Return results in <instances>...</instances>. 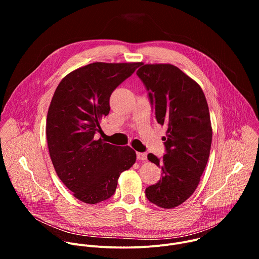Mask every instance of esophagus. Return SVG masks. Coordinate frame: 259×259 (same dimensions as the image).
Here are the masks:
<instances>
[{
    "mask_svg": "<svg viewBox=\"0 0 259 259\" xmlns=\"http://www.w3.org/2000/svg\"><path fill=\"white\" fill-rule=\"evenodd\" d=\"M136 156H137V159H138V160H142V161L146 160V157H147L145 153H137Z\"/></svg>",
    "mask_w": 259,
    "mask_h": 259,
    "instance_id": "esophagus-1",
    "label": "esophagus"
}]
</instances>
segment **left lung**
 I'll return each instance as SVG.
<instances>
[{
	"mask_svg": "<svg viewBox=\"0 0 259 259\" xmlns=\"http://www.w3.org/2000/svg\"><path fill=\"white\" fill-rule=\"evenodd\" d=\"M143 82L158 124L166 127V154L147 159L162 168V179L145 189L151 203L171 209L196 191L206 168L212 127L205 94L200 85L169 63L140 64L136 71Z\"/></svg>",
	"mask_w": 259,
	"mask_h": 259,
	"instance_id": "left-lung-1",
	"label": "left lung"
}]
</instances>
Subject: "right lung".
Masks as SVG:
<instances>
[{"mask_svg": "<svg viewBox=\"0 0 259 259\" xmlns=\"http://www.w3.org/2000/svg\"><path fill=\"white\" fill-rule=\"evenodd\" d=\"M140 64L93 62L69 72L54 92L46 121L50 158L64 186L84 203L112 197L121 173L136 161L130 146L106 143L95 133L113 91Z\"/></svg>", "mask_w": 259, "mask_h": 259, "instance_id": "right-lung-1", "label": "right lung"}]
</instances>
